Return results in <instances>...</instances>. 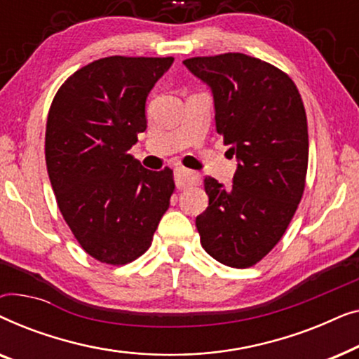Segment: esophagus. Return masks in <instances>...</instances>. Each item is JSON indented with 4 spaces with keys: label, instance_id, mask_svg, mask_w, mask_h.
Wrapping results in <instances>:
<instances>
[{
    "label": "esophagus",
    "instance_id": "obj_1",
    "mask_svg": "<svg viewBox=\"0 0 359 359\" xmlns=\"http://www.w3.org/2000/svg\"><path fill=\"white\" fill-rule=\"evenodd\" d=\"M175 183L178 188H186V186L199 183V175L178 166V168H175Z\"/></svg>",
    "mask_w": 359,
    "mask_h": 359
}]
</instances>
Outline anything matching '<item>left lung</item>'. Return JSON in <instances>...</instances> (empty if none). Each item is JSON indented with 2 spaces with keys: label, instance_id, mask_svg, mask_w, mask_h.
Listing matches in <instances>:
<instances>
[{
  "label": "left lung",
  "instance_id": "1",
  "mask_svg": "<svg viewBox=\"0 0 359 359\" xmlns=\"http://www.w3.org/2000/svg\"><path fill=\"white\" fill-rule=\"evenodd\" d=\"M183 63L210 88L215 129L238 161L229 188L204 178L209 205L196 217L201 245L227 266H253L281 240L306 186L302 97L286 73L245 53Z\"/></svg>",
  "mask_w": 359,
  "mask_h": 359
}]
</instances>
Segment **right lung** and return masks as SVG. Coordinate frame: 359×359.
Listing matches in <instances>:
<instances>
[{
  "instance_id": "add662e5",
  "label": "right lung",
  "mask_w": 359,
  "mask_h": 359,
  "mask_svg": "<svg viewBox=\"0 0 359 359\" xmlns=\"http://www.w3.org/2000/svg\"><path fill=\"white\" fill-rule=\"evenodd\" d=\"M175 58L106 57L73 73L47 117L46 161L58 209L97 262L144 255L175 191L173 171L129 154L147 129L145 102Z\"/></svg>"
}]
</instances>
